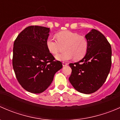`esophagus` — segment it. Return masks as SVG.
Returning <instances> with one entry per match:
<instances>
[{"label": "esophagus", "instance_id": "34e87169", "mask_svg": "<svg viewBox=\"0 0 120 120\" xmlns=\"http://www.w3.org/2000/svg\"><path fill=\"white\" fill-rule=\"evenodd\" d=\"M62 64H63V67H64V66H67V65H68V63H65V62H63L62 63Z\"/></svg>", "mask_w": 120, "mask_h": 120}]
</instances>
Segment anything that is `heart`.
I'll use <instances>...</instances> for the list:
<instances>
[{"mask_svg":"<svg viewBox=\"0 0 120 120\" xmlns=\"http://www.w3.org/2000/svg\"><path fill=\"white\" fill-rule=\"evenodd\" d=\"M57 40L49 37L46 41L47 49L53 54L60 52L62 46L65 52L56 56V59L60 61H67L74 58L78 60L85 56L88 48V43L85 37L70 31H63L56 34Z\"/></svg>","mask_w":120,"mask_h":120,"instance_id":"obj_1","label":"heart"}]
</instances>
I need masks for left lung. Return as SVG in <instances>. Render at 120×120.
Returning <instances> with one entry per match:
<instances>
[{"instance_id":"1","label":"left lung","mask_w":120,"mask_h":120,"mask_svg":"<svg viewBox=\"0 0 120 120\" xmlns=\"http://www.w3.org/2000/svg\"><path fill=\"white\" fill-rule=\"evenodd\" d=\"M87 52L79 61L70 63L72 72L69 81L79 92L90 94L106 81L112 66V48L106 37L92 29L85 35Z\"/></svg>"}]
</instances>
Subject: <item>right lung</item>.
<instances>
[{
	"label": "right lung",
	"instance_id": "right-lung-1",
	"mask_svg": "<svg viewBox=\"0 0 120 120\" xmlns=\"http://www.w3.org/2000/svg\"><path fill=\"white\" fill-rule=\"evenodd\" d=\"M50 28L30 26L19 34L14 42L13 67L19 83L33 94L44 92L63 67L46 45Z\"/></svg>",
	"mask_w": 120,
	"mask_h": 120
}]
</instances>
